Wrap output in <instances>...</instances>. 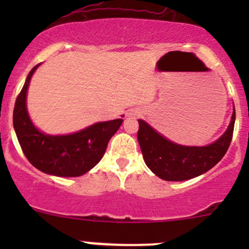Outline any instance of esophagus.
Masks as SVG:
<instances>
[{"label": "esophagus", "mask_w": 249, "mask_h": 249, "mask_svg": "<svg viewBox=\"0 0 249 249\" xmlns=\"http://www.w3.org/2000/svg\"><path fill=\"white\" fill-rule=\"evenodd\" d=\"M130 115H131V113H130Z\"/></svg>", "instance_id": "obj_1"}]
</instances>
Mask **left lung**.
I'll list each match as a JSON object with an SVG mask.
<instances>
[{
    "mask_svg": "<svg viewBox=\"0 0 249 249\" xmlns=\"http://www.w3.org/2000/svg\"><path fill=\"white\" fill-rule=\"evenodd\" d=\"M139 125L137 140L147 166L161 179L178 182L197 177L222 160L232 140L235 109L225 134L206 147L176 144L154 131L143 120H139Z\"/></svg>",
    "mask_w": 249,
    "mask_h": 249,
    "instance_id": "obj_1",
    "label": "left lung"
}]
</instances>
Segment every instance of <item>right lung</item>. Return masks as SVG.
Segmentation results:
<instances>
[{"instance_id": "1", "label": "right lung", "mask_w": 249, "mask_h": 249, "mask_svg": "<svg viewBox=\"0 0 249 249\" xmlns=\"http://www.w3.org/2000/svg\"><path fill=\"white\" fill-rule=\"evenodd\" d=\"M30 71L13 110V125L22 153L39 171L59 177H78L91 170L104 157L110 137L118 131L123 119L97 123L76 134L49 136L34 126L26 110V92Z\"/></svg>"}]
</instances>
